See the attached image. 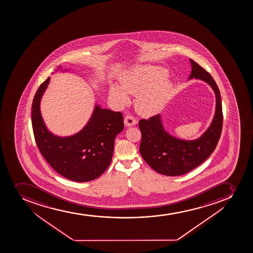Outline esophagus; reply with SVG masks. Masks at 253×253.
<instances>
[{
	"instance_id": "1",
	"label": "esophagus",
	"mask_w": 253,
	"mask_h": 253,
	"mask_svg": "<svg viewBox=\"0 0 253 253\" xmlns=\"http://www.w3.org/2000/svg\"><path fill=\"white\" fill-rule=\"evenodd\" d=\"M135 119L132 116V115H127L126 117L125 118V126H127V127H129V126H133V125H136Z\"/></svg>"
}]
</instances>
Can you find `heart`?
I'll return each instance as SVG.
<instances>
[{"label": "heart", "mask_w": 253, "mask_h": 253, "mask_svg": "<svg viewBox=\"0 0 253 253\" xmlns=\"http://www.w3.org/2000/svg\"><path fill=\"white\" fill-rule=\"evenodd\" d=\"M168 71L157 66H142L133 68L121 80L122 88L110 87V97L118 105L124 106L129 102L128 94L137 95L135 109L144 117L157 115L170 97L173 84L168 78Z\"/></svg>", "instance_id": "obj_1"}]
</instances>
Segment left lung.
Segmentation results:
<instances>
[{"mask_svg": "<svg viewBox=\"0 0 253 253\" xmlns=\"http://www.w3.org/2000/svg\"><path fill=\"white\" fill-rule=\"evenodd\" d=\"M190 62L189 80L200 79L211 86L215 94V113L210 127L195 140H184L170 135L164 128L160 114L139 121L141 155L153 170L162 175H184L197 168L213 153L220 138L223 127L220 91L210 73L192 59Z\"/></svg>", "mask_w": 253, "mask_h": 253, "instance_id": "left-lung-1", "label": "left lung"}]
</instances>
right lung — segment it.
<instances>
[{"label": "right lung", "mask_w": 253, "mask_h": 253, "mask_svg": "<svg viewBox=\"0 0 253 253\" xmlns=\"http://www.w3.org/2000/svg\"><path fill=\"white\" fill-rule=\"evenodd\" d=\"M61 68L59 66L58 70ZM49 81L47 78L40 85L33 100L31 120L38 148L48 164L64 177L78 182L96 179L111 163L115 137L124 129L123 115L95 105L82 130L68 137L55 135L46 127L40 112V101Z\"/></svg>", "instance_id": "obj_1"}]
</instances>
